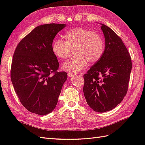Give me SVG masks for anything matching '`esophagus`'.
<instances>
[{
	"instance_id": "1",
	"label": "esophagus",
	"mask_w": 145,
	"mask_h": 145,
	"mask_svg": "<svg viewBox=\"0 0 145 145\" xmlns=\"http://www.w3.org/2000/svg\"><path fill=\"white\" fill-rule=\"evenodd\" d=\"M68 76L69 77H73L76 76V74L72 72H68Z\"/></svg>"
}]
</instances>
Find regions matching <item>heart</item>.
Wrapping results in <instances>:
<instances>
[{
	"instance_id": "1",
	"label": "heart",
	"mask_w": 145,
	"mask_h": 145,
	"mask_svg": "<svg viewBox=\"0 0 145 145\" xmlns=\"http://www.w3.org/2000/svg\"><path fill=\"white\" fill-rule=\"evenodd\" d=\"M64 37L65 40L57 39L53 42L52 50L54 54L59 59H67L74 49L76 56L63 64V69L78 72L86 68L88 62L94 64L102 57L105 43L97 33L76 27L66 33Z\"/></svg>"
}]
</instances>
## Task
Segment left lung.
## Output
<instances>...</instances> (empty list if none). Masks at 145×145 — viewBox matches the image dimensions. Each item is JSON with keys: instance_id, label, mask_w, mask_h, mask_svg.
<instances>
[{"instance_id": "obj_1", "label": "left lung", "mask_w": 145, "mask_h": 145, "mask_svg": "<svg viewBox=\"0 0 145 145\" xmlns=\"http://www.w3.org/2000/svg\"><path fill=\"white\" fill-rule=\"evenodd\" d=\"M105 39L102 57L84 74L83 93L94 111L105 112L116 108L128 91L132 62L121 38L101 24Z\"/></svg>"}]
</instances>
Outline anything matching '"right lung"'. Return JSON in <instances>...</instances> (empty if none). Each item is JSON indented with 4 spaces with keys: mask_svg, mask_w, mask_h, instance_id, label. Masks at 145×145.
<instances>
[{
    "mask_svg": "<svg viewBox=\"0 0 145 145\" xmlns=\"http://www.w3.org/2000/svg\"><path fill=\"white\" fill-rule=\"evenodd\" d=\"M65 24H50L35 28L17 45L13 55L11 79L23 106L44 116L54 110L65 82L66 72L52 50V41Z\"/></svg>",
    "mask_w": 145,
    "mask_h": 145,
    "instance_id": "1",
    "label": "right lung"
}]
</instances>
